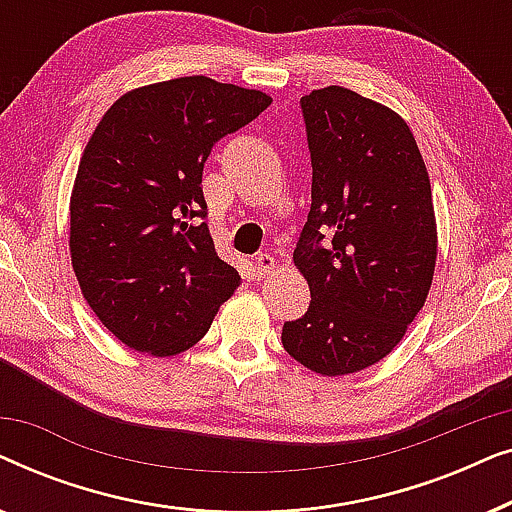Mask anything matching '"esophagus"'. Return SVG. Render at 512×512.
I'll use <instances>...</instances> for the list:
<instances>
[{
	"label": "esophagus",
	"instance_id": "34e87169",
	"mask_svg": "<svg viewBox=\"0 0 512 512\" xmlns=\"http://www.w3.org/2000/svg\"><path fill=\"white\" fill-rule=\"evenodd\" d=\"M254 265H256V272H258V275L265 277V275H270V272L277 268V261H275V258H272L270 254H258V256H256V261H254Z\"/></svg>",
	"mask_w": 512,
	"mask_h": 512
}]
</instances>
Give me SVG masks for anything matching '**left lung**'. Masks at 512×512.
<instances>
[{"instance_id": "8db88e82", "label": "left lung", "mask_w": 512, "mask_h": 512, "mask_svg": "<svg viewBox=\"0 0 512 512\" xmlns=\"http://www.w3.org/2000/svg\"><path fill=\"white\" fill-rule=\"evenodd\" d=\"M300 109L312 207L293 263L312 300L286 321L282 345L319 375L359 373L403 340L429 296L438 256L429 172L408 123L380 102L328 86Z\"/></svg>"}]
</instances>
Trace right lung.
I'll return each mask as SVG.
<instances>
[{
	"instance_id": "obj_1",
	"label": "right lung",
	"mask_w": 512,
	"mask_h": 512,
	"mask_svg": "<svg viewBox=\"0 0 512 512\" xmlns=\"http://www.w3.org/2000/svg\"><path fill=\"white\" fill-rule=\"evenodd\" d=\"M270 102L261 90L181 76L118 97L88 139L69 254L97 319L135 352H186L240 286L202 221V167Z\"/></svg>"
}]
</instances>
